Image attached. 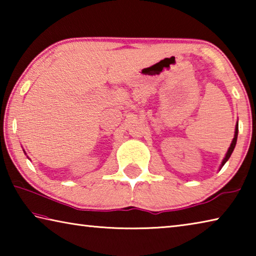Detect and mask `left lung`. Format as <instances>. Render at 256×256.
<instances>
[{"instance_id": "1", "label": "left lung", "mask_w": 256, "mask_h": 256, "mask_svg": "<svg viewBox=\"0 0 256 256\" xmlns=\"http://www.w3.org/2000/svg\"><path fill=\"white\" fill-rule=\"evenodd\" d=\"M237 136H238V124L236 125V128H235V136H234V138H232V144H230V146H229V149H228V151H227L226 157H224V160H222V166H220V170H222L224 164H226L227 160H228L229 158H230V156H232V151H234V149H235V146H236V142H237Z\"/></svg>"}]
</instances>
